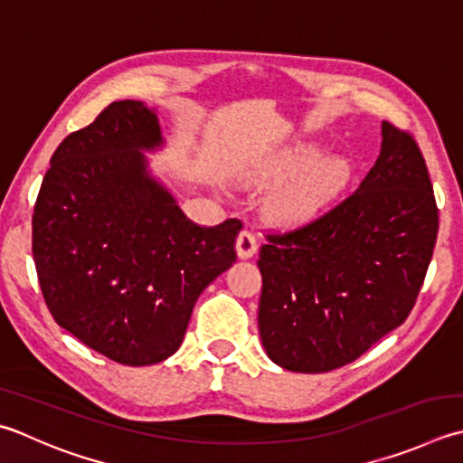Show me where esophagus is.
Returning <instances> with one entry per match:
<instances>
[{
    "mask_svg": "<svg viewBox=\"0 0 463 463\" xmlns=\"http://www.w3.org/2000/svg\"><path fill=\"white\" fill-rule=\"evenodd\" d=\"M257 249H259V244H257L255 234L249 231H242L237 239V255L241 259H250L257 252Z\"/></svg>",
    "mask_w": 463,
    "mask_h": 463,
    "instance_id": "obj_1",
    "label": "esophagus"
}]
</instances>
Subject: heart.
I'll list each match as a JSON object with an SVG mask.
<instances>
[{"label":"heart","mask_w":463,"mask_h":463,"mask_svg":"<svg viewBox=\"0 0 463 463\" xmlns=\"http://www.w3.org/2000/svg\"><path fill=\"white\" fill-rule=\"evenodd\" d=\"M315 154L305 150L293 158H285L283 162L269 172L270 183H279L287 176H291L295 170L301 168L307 162H311ZM347 178L345 162L339 158L323 160L319 165L311 166L293 183L285 184L267 201V216L277 224H301L311 221L313 216L337 194L341 184Z\"/></svg>","instance_id":"heart-1"}]
</instances>
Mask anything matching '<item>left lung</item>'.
<instances>
[{"label":"left lung","mask_w":463,"mask_h":463,"mask_svg":"<svg viewBox=\"0 0 463 463\" xmlns=\"http://www.w3.org/2000/svg\"><path fill=\"white\" fill-rule=\"evenodd\" d=\"M382 152L355 193L319 219L267 234L259 333L297 373H327L400 327L438 239V204L413 136L382 124Z\"/></svg>","instance_id":"1"}]
</instances>
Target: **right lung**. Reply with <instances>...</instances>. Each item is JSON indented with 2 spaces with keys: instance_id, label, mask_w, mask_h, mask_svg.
<instances>
[{
  "instance_id": "obj_1",
  "label": "right lung",
  "mask_w": 463,
  "mask_h": 463,
  "mask_svg": "<svg viewBox=\"0 0 463 463\" xmlns=\"http://www.w3.org/2000/svg\"><path fill=\"white\" fill-rule=\"evenodd\" d=\"M156 112L112 102L53 152L32 219L45 305L84 345L122 365L176 353L198 295L237 260L242 222L198 226L150 176Z\"/></svg>"
}]
</instances>
